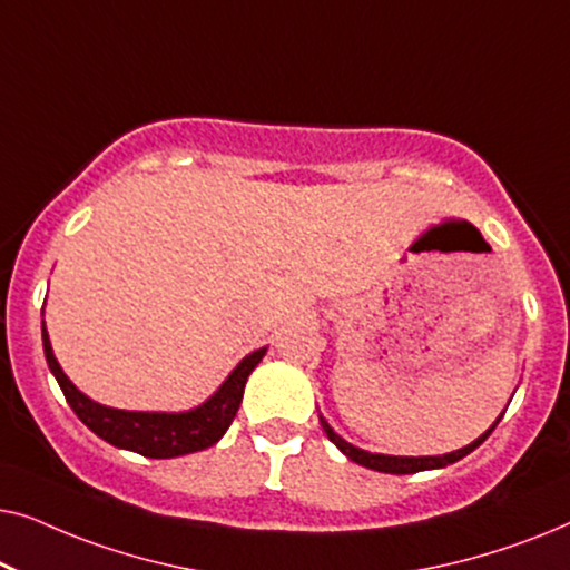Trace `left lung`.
<instances>
[{
  "mask_svg": "<svg viewBox=\"0 0 570 570\" xmlns=\"http://www.w3.org/2000/svg\"><path fill=\"white\" fill-rule=\"evenodd\" d=\"M501 417L503 415H498L495 423L490 425L488 431L480 435V439H474L472 443H466L464 449L449 451V454H441V456H392V454H371V451L353 446V443H347L340 433H334V428L326 423V417L318 415V420H322V428H324L326 439H330L334 446H337L342 454L350 459V462H355V464H361V466H368V470H376V472H386V474H415V472L441 470V466L454 464V462H459V459H464L466 454H472V451L478 449L480 443L485 441L488 435L495 431V425L501 423Z\"/></svg>",
  "mask_w": 570,
  "mask_h": 570,
  "instance_id": "obj_1",
  "label": "left lung"
}]
</instances>
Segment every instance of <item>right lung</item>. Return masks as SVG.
Listing matches in <instances>:
<instances>
[{"label":"right lung","instance_id":"right-lung-1","mask_svg":"<svg viewBox=\"0 0 570 570\" xmlns=\"http://www.w3.org/2000/svg\"><path fill=\"white\" fill-rule=\"evenodd\" d=\"M41 337L46 363H49L53 379L59 381L61 392H65L75 415L80 417L92 433L111 443V446L135 451V454L150 459H174L215 446L230 428L233 417H236L240 400H244L248 376H252V371L259 365L262 357L267 355V347L248 353L244 361L228 373V379L217 386V392L209 396V400L197 404V407L184 412H139L106 407V404L82 394L80 389L69 381L67 373L61 371L57 357H53L46 322L41 324Z\"/></svg>","mask_w":570,"mask_h":570}]
</instances>
